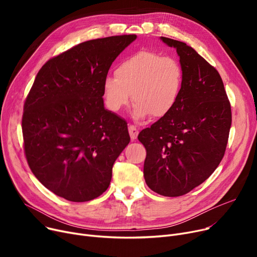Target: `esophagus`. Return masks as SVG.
Instances as JSON below:
<instances>
[{"label": "esophagus", "mask_w": 257, "mask_h": 257, "mask_svg": "<svg viewBox=\"0 0 257 257\" xmlns=\"http://www.w3.org/2000/svg\"><path fill=\"white\" fill-rule=\"evenodd\" d=\"M128 131H129L131 140H132V141H136L137 138H138V136H139V129H138V127L134 126V125H129Z\"/></svg>", "instance_id": "obj_1"}]
</instances>
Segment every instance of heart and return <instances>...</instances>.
Listing matches in <instances>:
<instances>
[{"mask_svg":"<svg viewBox=\"0 0 257 257\" xmlns=\"http://www.w3.org/2000/svg\"><path fill=\"white\" fill-rule=\"evenodd\" d=\"M183 83V69L176 58L142 50L124 58L116 65L114 77L104 80V104L108 110L118 112L132 93L134 117H163L177 105Z\"/></svg>","mask_w":257,"mask_h":257,"instance_id":"obj_1","label":"heart"}]
</instances>
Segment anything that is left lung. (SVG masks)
<instances>
[{"instance_id": "8db88e82", "label": "left lung", "mask_w": 257, "mask_h": 257, "mask_svg": "<svg viewBox=\"0 0 257 257\" xmlns=\"http://www.w3.org/2000/svg\"><path fill=\"white\" fill-rule=\"evenodd\" d=\"M180 57L184 83L174 109L142 130L144 177L161 196L179 197L203 183L224 157L231 106L219 72L185 43L168 37Z\"/></svg>"}]
</instances>
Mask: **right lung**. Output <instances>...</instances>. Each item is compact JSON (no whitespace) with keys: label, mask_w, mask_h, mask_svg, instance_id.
<instances>
[{"label":"right lung","mask_w":257,"mask_h":257,"mask_svg":"<svg viewBox=\"0 0 257 257\" xmlns=\"http://www.w3.org/2000/svg\"><path fill=\"white\" fill-rule=\"evenodd\" d=\"M136 38L81 43L49 59L36 75L24 104V151L34 176L61 198L90 201L110 184L130 137L127 121L104 108L103 82Z\"/></svg>","instance_id":"right-lung-1"}]
</instances>
